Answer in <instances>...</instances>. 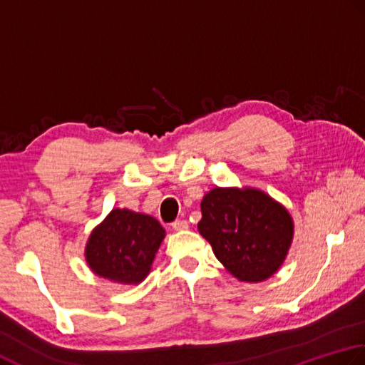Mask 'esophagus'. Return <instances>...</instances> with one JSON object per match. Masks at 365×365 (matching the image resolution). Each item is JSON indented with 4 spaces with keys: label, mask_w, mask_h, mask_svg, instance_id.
Listing matches in <instances>:
<instances>
[{
    "label": "esophagus",
    "mask_w": 365,
    "mask_h": 365,
    "mask_svg": "<svg viewBox=\"0 0 365 365\" xmlns=\"http://www.w3.org/2000/svg\"><path fill=\"white\" fill-rule=\"evenodd\" d=\"M172 227H173V230H176V232H182V230H187L189 228V224H187V220H175L173 224H172Z\"/></svg>",
    "instance_id": "34e87169"
}]
</instances>
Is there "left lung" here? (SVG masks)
<instances>
[{
	"label": "left lung",
	"mask_w": 365,
	"mask_h": 365,
	"mask_svg": "<svg viewBox=\"0 0 365 365\" xmlns=\"http://www.w3.org/2000/svg\"><path fill=\"white\" fill-rule=\"evenodd\" d=\"M198 232L241 282H263L279 271L293 241L289 212L252 187H215L202 200Z\"/></svg>",
	"instance_id": "left-lung-1"
}]
</instances>
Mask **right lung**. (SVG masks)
Segmentation results:
<instances>
[{"instance_id": "obj_1", "label": "right lung", "mask_w": 365, "mask_h": 365, "mask_svg": "<svg viewBox=\"0 0 365 365\" xmlns=\"http://www.w3.org/2000/svg\"><path fill=\"white\" fill-rule=\"evenodd\" d=\"M163 237L165 230L151 215L115 207L89 235L86 263L103 279L137 285L150 274Z\"/></svg>"}]
</instances>
